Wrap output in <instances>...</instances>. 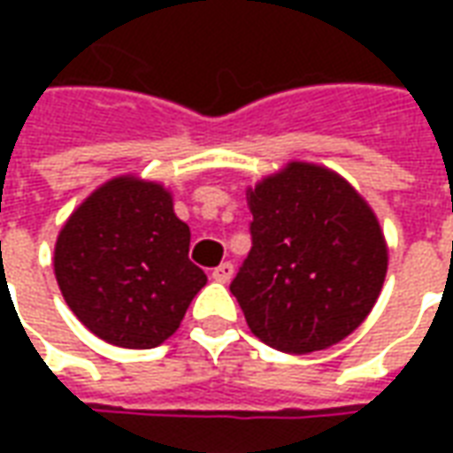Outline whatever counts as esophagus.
<instances>
[{
  "mask_svg": "<svg viewBox=\"0 0 453 453\" xmlns=\"http://www.w3.org/2000/svg\"><path fill=\"white\" fill-rule=\"evenodd\" d=\"M233 274H235V266L230 265V262H223V265L213 269V274L211 276L216 279L218 284H227V281L233 279Z\"/></svg>",
  "mask_w": 453,
  "mask_h": 453,
  "instance_id": "obj_1",
  "label": "esophagus"
}]
</instances>
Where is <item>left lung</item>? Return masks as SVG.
<instances>
[{
  "label": "left lung",
  "mask_w": 453,
  "mask_h": 453,
  "mask_svg": "<svg viewBox=\"0 0 453 453\" xmlns=\"http://www.w3.org/2000/svg\"><path fill=\"white\" fill-rule=\"evenodd\" d=\"M252 250L230 284L255 337L320 351L359 327L388 272V245L357 188L333 169L288 162L247 188Z\"/></svg>",
  "instance_id": "obj_1"
}]
</instances>
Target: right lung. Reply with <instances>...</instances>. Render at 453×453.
<instances>
[{"label":"right lung","instance_id":"right-lung-1","mask_svg":"<svg viewBox=\"0 0 453 453\" xmlns=\"http://www.w3.org/2000/svg\"><path fill=\"white\" fill-rule=\"evenodd\" d=\"M191 230L159 181L120 174L74 208L53 269L65 303L99 340L152 349L177 333L206 274L188 262Z\"/></svg>","mask_w":453,"mask_h":453}]
</instances>
